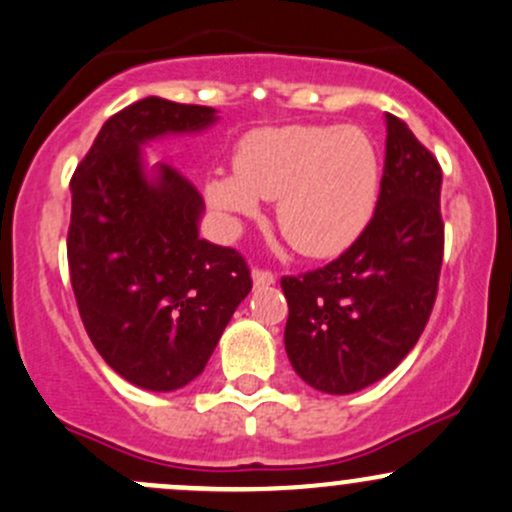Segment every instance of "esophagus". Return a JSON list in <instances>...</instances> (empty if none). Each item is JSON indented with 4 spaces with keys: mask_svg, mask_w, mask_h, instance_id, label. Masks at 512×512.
Wrapping results in <instances>:
<instances>
[{
    "mask_svg": "<svg viewBox=\"0 0 512 512\" xmlns=\"http://www.w3.org/2000/svg\"><path fill=\"white\" fill-rule=\"evenodd\" d=\"M252 282H255V286H272L277 282V277H274V272H269V269L255 267L252 269Z\"/></svg>",
    "mask_w": 512,
    "mask_h": 512,
    "instance_id": "esophagus-1",
    "label": "esophagus"
}]
</instances>
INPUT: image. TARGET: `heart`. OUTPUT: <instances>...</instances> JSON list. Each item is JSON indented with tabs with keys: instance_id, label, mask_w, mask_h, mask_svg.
<instances>
[{
	"instance_id": "b5f03b06",
	"label": "heart",
	"mask_w": 512,
	"mask_h": 512,
	"mask_svg": "<svg viewBox=\"0 0 512 512\" xmlns=\"http://www.w3.org/2000/svg\"><path fill=\"white\" fill-rule=\"evenodd\" d=\"M235 177L206 182V199L223 218L257 213L277 201V226L301 255L345 250L367 226L379 192L372 138L345 126H284L252 131L235 145Z\"/></svg>"
}]
</instances>
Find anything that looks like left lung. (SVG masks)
Instances as JSON below:
<instances>
[{
	"label": "left lung",
	"instance_id": "left-lung-1",
	"mask_svg": "<svg viewBox=\"0 0 512 512\" xmlns=\"http://www.w3.org/2000/svg\"><path fill=\"white\" fill-rule=\"evenodd\" d=\"M442 167L386 114V160L372 221L338 260L282 277L286 355L323 393H355L401 364L437 299L445 223Z\"/></svg>",
	"mask_w": 512,
	"mask_h": 512
}]
</instances>
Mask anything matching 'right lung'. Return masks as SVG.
I'll list each match as a JSON object with an SVG mask.
<instances>
[{"label": "right lung", "mask_w": 512, "mask_h": 512, "mask_svg": "<svg viewBox=\"0 0 512 512\" xmlns=\"http://www.w3.org/2000/svg\"><path fill=\"white\" fill-rule=\"evenodd\" d=\"M216 109L140 99L101 126L72 174L67 265L77 308L104 362L148 391L204 372L235 308L250 294L245 257L199 238L204 199L174 167L143 170L140 148L196 133Z\"/></svg>", "instance_id": "add662e5"}]
</instances>
